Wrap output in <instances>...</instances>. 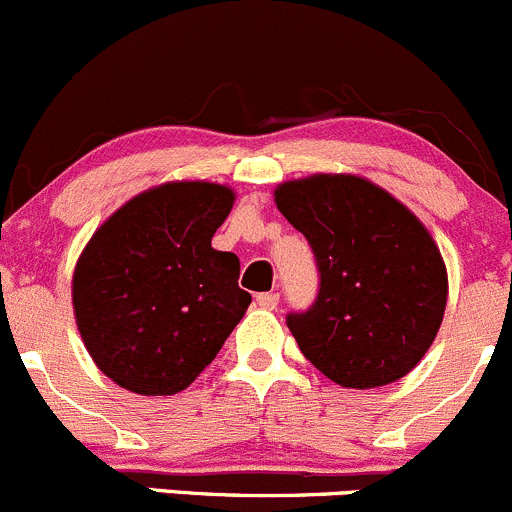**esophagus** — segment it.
I'll return each mask as SVG.
<instances>
[{
    "label": "esophagus",
    "instance_id": "34e87169",
    "mask_svg": "<svg viewBox=\"0 0 512 512\" xmlns=\"http://www.w3.org/2000/svg\"><path fill=\"white\" fill-rule=\"evenodd\" d=\"M256 305L263 310H273L278 305V293H258Z\"/></svg>",
    "mask_w": 512,
    "mask_h": 512
}]
</instances>
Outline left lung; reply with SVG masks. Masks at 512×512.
Segmentation results:
<instances>
[{"label":"left lung","mask_w":512,"mask_h":512,"mask_svg":"<svg viewBox=\"0 0 512 512\" xmlns=\"http://www.w3.org/2000/svg\"><path fill=\"white\" fill-rule=\"evenodd\" d=\"M313 246L320 291L288 315L300 352L340 387L409 374L441 328L449 276L434 236L387 189L357 175H310L273 189Z\"/></svg>","instance_id":"left-lung-1"}]
</instances>
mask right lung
<instances>
[{
  "mask_svg": "<svg viewBox=\"0 0 512 512\" xmlns=\"http://www.w3.org/2000/svg\"><path fill=\"white\" fill-rule=\"evenodd\" d=\"M234 189L202 179L135 194L98 226L76 261L73 315L88 355L145 397L187 389L244 318L239 258L212 249Z\"/></svg>",
  "mask_w": 512,
  "mask_h": 512,
  "instance_id": "1",
  "label": "right lung"
}]
</instances>
